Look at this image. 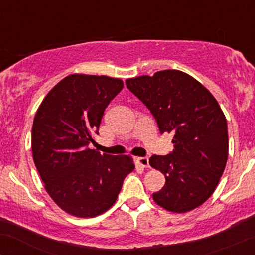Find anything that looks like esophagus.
Wrapping results in <instances>:
<instances>
[{
  "instance_id": "1",
  "label": "esophagus",
  "mask_w": 255,
  "mask_h": 255,
  "mask_svg": "<svg viewBox=\"0 0 255 255\" xmlns=\"http://www.w3.org/2000/svg\"><path fill=\"white\" fill-rule=\"evenodd\" d=\"M136 163L142 168H148L150 166V163H148V158L147 157H137L136 158Z\"/></svg>"
}]
</instances>
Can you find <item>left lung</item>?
Wrapping results in <instances>:
<instances>
[{"label": "left lung", "mask_w": 255, "mask_h": 255, "mask_svg": "<svg viewBox=\"0 0 255 255\" xmlns=\"http://www.w3.org/2000/svg\"><path fill=\"white\" fill-rule=\"evenodd\" d=\"M126 85L148 108L160 133L174 134L172 152L150 158L152 168L165 176L153 200L176 213L197 209L215 192L227 164L228 126L218 102L176 69L127 79Z\"/></svg>", "instance_id": "8db88e82"}]
</instances>
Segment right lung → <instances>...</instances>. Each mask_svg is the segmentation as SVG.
Instances as JSON below:
<instances>
[{
	"label": "right lung",
	"mask_w": 255,
	"mask_h": 255,
	"mask_svg": "<svg viewBox=\"0 0 255 255\" xmlns=\"http://www.w3.org/2000/svg\"><path fill=\"white\" fill-rule=\"evenodd\" d=\"M122 87L121 79L68 75L52 87L34 116V164L52 200L75 217H96L109 210L135 168L129 156L89 148L105 108Z\"/></svg>",
	"instance_id": "right-lung-1"
}]
</instances>
